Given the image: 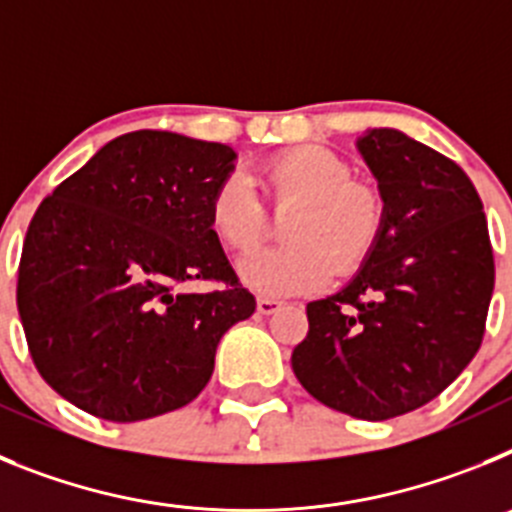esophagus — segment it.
<instances>
[{
    "instance_id": "34e87169",
    "label": "esophagus",
    "mask_w": 512,
    "mask_h": 512,
    "mask_svg": "<svg viewBox=\"0 0 512 512\" xmlns=\"http://www.w3.org/2000/svg\"><path fill=\"white\" fill-rule=\"evenodd\" d=\"M279 307H282V302L271 300V297H259V300H256V310H259L261 315H271V312H277Z\"/></svg>"
}]
</instances>
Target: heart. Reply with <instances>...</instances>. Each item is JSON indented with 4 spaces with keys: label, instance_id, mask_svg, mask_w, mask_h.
I'll return each mask as SVG.
<instances>
[{
    "label": "heart",
    "instance_id": "heart-1",
    "mask_svg": "<svg viewBox=\"0 0 512 512\" xmlns=\"http://www.w3.org/2000/svg\"><path fill=\"white\" fill-rule=\"evenodd\" d=\"M264 187L277 207L297 205L284 225L292 246L248 256L241 279L259 295L292 297L325 287L333 271L346 277L364 266L382 238L387 205L377 187L356 182L354 166L325 146H297L271 156ZM210 228L235 253L259 246L269 212L246 176L233 171L212 189Z\"/></svg>",
    "mask_w": 512,
    "mask_h": 512
}]
</instances>
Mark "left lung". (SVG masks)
Returning <instances> with one entry per match:
<instances>
[{
    "instance_id": "obj_1",
    "label": "left lung",
    "mask_w": 512,
    "mask_h": 512,
    "mask_svg": "<svg viewBox=\"0 0 512 512\" xmlns=\"http://www.w3.org/2000/svg\"><path fill=\"white\" fill-rule=\"evenodd\" d=\"M356 146L387 205L382 238L341 292L307 305L292 369L328 408L390 420L441 395L474 359L495 259L482 200L451 158L392 128Z\"/></svg>"
}]
</instances>
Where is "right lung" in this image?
Wrapping results in <instances>:
<instances>
[{"label": "right lung", "instance_id": "right-lung-1", "mask_svg": "<svg viewBox=\"0 0 512 512\" xmlns=\"http://www.w3.org/2000/svg\"><path fill=\"white\" fill-rule=\"evenodd\" d=\"M233 161L223 143L135 130L40 202L17 310L40 377L63 400L135 423L205 390L223 333L256 310L207 217ZM197 278L221 287L184 293Z\"/></svg>", "mask_w": 512, "mask_h": 512}]
</instances>
